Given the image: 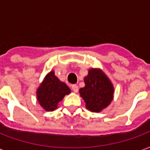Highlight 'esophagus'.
<instances>
[{
  "label": "esophagus",
  "instance_id": "1",
  "mask_svg": "<svg viewBox=\"0 0 150 150\" xmlns=\"http://www.w3.org/2000/svg\"><path fill=\"white\" fill-rule=\"evenodd\" d=\"M72 90L74 92V93H77L78 92V86L76 85H73L72 86Z\"/></svg>",
  "mask_w": 150,
  "mask_h": 150
}]
</instances>
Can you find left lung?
I'll return each mask as SVG.
<instances>
[{
  "label": "left lung",
  "instance_id": "1",
  "mask_svg": "<svg viewBox=\"0 0 150 150\" xmlns=\"http://www.w3.org/2000/svg\"><path fill=\"white\" fill-rule=\"evenodd\" d=\"M85 87L79 90L87 110L99 112L108 107L113 99L114 87L110 78L100 69H88L84 78Z\"/></svg>",
  "mask_w": 150,
  "mask_h": 150
}]
</instances>
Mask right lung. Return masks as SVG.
<instances>
[{"instance_id": "obj_1", "label": "right lung", "mask_w": 150, "mask_h": 150, "mask_svg": "<svg viewBox=\"0 0 150 150\" xmlns=\"http://www.w3.org/2000/svg\"><path fill=\"white\" fill-rule=\"evenodd\" d=\"M70 93V88L61 81L52 70L47 74L37 89V100L44 110L53 111L57 109L58 103L64 96Z\"/></svg>"}]
</instances>
